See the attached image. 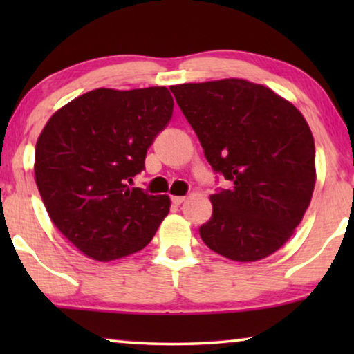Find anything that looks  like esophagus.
Listing matches in <instances>:
<instances>
[{
    "mask_svg": "<svg viewBox=\"0 0 354 354\" xmlns=\"http://www.w3.org/2000/svg\"><path fill=\"white\" fill-rule=\"evenodd\" d=\"M185 201V196H172V203L174 205H182V203Z\"/></svg>",
    "mask_w": 354,
    "mask_h": 354,
    "instance_id": "obj_1",
    "label": "esophagus"
}]
</instances>
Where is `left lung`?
I'll return each instance as SVG.
<instances>
[{
  "label": "left lung",
  "instance_id": "1",
  "mask_svg": "<svg viewBox=\"0 0 354 354\" xmlns=\"http://www.w3.org/2000/svg\"><path fill=\"white\" fill-rule=\"evenodd\" d=\"M212 171L229 180L211 196L201 240L251 263L277 251L301 222L316 183V148L301 113L241 79L171 86Z\"/></svg>",
  "mask_w": 354,
  "mask_h": 354
}]
</instances>
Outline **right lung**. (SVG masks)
I'll return each mask as SVG.
<instances>
[{
    "label": "right lung",
    "mask_w": 354,
    "mask_h": 354,
    "mask_svg": "<svg viewBox=\"0 0 354 354\" xmlns=\"http://www.w3.org/2000/svg\"><path fill=\"white\" fill-rule=\"evenodd\" d=\"M172 111L166 86L98 88L57 111L38 137L41 200L57 230L88 258L106 263L137 253L167 216V195L130 185Z\"/></svg>",
    "instance_id": "add662e5"
}]
</instances>
